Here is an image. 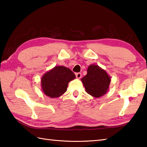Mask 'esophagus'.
Segmentation results:
<instances>
[{"label":"esophagus","mask_w":147,"mask_h":147,"mask_svg":"<svg viewBox=\"0 0 147 147\" xmlns=\"http://www.w3.org/2000/svg\"><path fill=\"white\" fill-rule=\"evenodd\" d=\"M82 73H76V78L78 79H80V78H82Z\"/></svg>","instance_id":"1"}]
</instances>
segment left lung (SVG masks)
I'll return each instance as SVG.
<instances>
[{"label":"left lung","instance_id":"8db88e82","mask_svg":"<svg viewBox=\"0 0 147 147\" xmlns=\"http://www.w3.org/2000/svg\"><path fill=\"white\" fill-rule=\"evenodd\" d=\"M86 92L95 98L105 94L111 83V77L105 70L98 65H90L87 69L86 75L81 80Z\"/></svg>","mask_w":147,"mask_h":147}]
</instances>
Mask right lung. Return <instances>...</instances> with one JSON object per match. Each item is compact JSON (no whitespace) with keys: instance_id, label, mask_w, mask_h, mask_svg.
Returning <instances> with one entry per match:
<instances>
[{"instance_id":"right-lung-1","label":"right lung","mask_w":147,"mask_h":147,"mask_svg":"<svg viewBox=\"0 0 147 147\" xmlns=\"http://www.w3.org/2000/svg\"><path fill=\"white\" fill-rule=\"evenodd\" d=\"M75 78V74L70 69L62 65L55 66L42 76V91L51 98L59 97L67 91L69 82Z\"/></svg>"}]
</instances>
